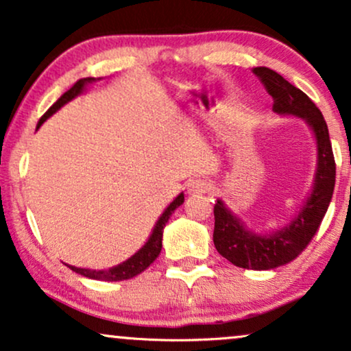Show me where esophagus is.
<instances>
[{"label": "esophagus", "mask_w": 351, "mask_h": 351, "mask_svg": "<svg viewBox=\"0 0 351 351\" xmlns=\"http://www.w3.org/2000/svg\"><path fill=\"white\" fill-rule=\"evenodd\" d=\"M213 188L211 181L204 178H195L191 180V183L188 184V191L193 195H201V193H208Z\"/></svg>", "instance_id": "1"}]
</instances>
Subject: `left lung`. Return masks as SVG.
I'll use <instances>...</instances> for the list:
<instances>
[{
  "mask_svg": "<svg viewBox=\"0 0 351 351\" xmlns=\"http://www.w3.org/2000/svg\"><path fill=\"white\" fill-rule=\"evenodd\" d=\"M257 75L274 99V112L307 120L317 138L318 168L313 191L297 217L274 234L257 236L249 232L237 217L217 199L215 206V234L217 252L237 267L267 271L292 263L310 244L327 213L335 188L337 165L324 115L307 94L292 86L276 71L256 67Z\"/></svg>",
  "mask_w": 351,
  "mask_h": 351,
  "instance_id": "left-lung-1",
  "label": "left lung"
}]
</instances>
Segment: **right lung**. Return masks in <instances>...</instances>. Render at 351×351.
I'll return each instance as SVG.
<instances>
[{
	"mask_svg": "<svg viewBox=\"0 0 351 351\" xmlns=\"http://www.w3.org/2000/svg\"><path fill=\"white\" fill-rule=\"evenodd\" d=\"M95 77H86V79H80L77 82L72 86L69 90L64 92L62 95H60V99L58 102L52 106L49 110L46 112L41 117V120H39L38 127L39 125H43L46 122L49 117L54 114V112H58L60 107L64 106V104H67L69 100H72L75 97V95H79L80 92L84 90V86L88 82H94ZM184 201V195L181 193L175 198V201L165 209V213L162 216H160V219L156 221V226L153 229L150 239L147 241V244L143 245L142 249H140L138 252L135 254V256H132L130 259L125 261L120 265H117V267H112L108 269V271H92V269H80V267H74V265H69V269H72L74 272L80 274V276L84 277H88V279H95V280H107V282H119V280H127V279H132V277L138 276V274H142L145 269L150 267V264H153V261L158 257L160 251H162V239H163V229L167 226L168 219H170V216L173 215V211H175L176 208L180 206V204H183Z\"/></svg>",
	"mask_w": 351,
	"mask_h": 351,
	"instance_id": "add662e5",
	"label": "right lung"
}]
</instances>
